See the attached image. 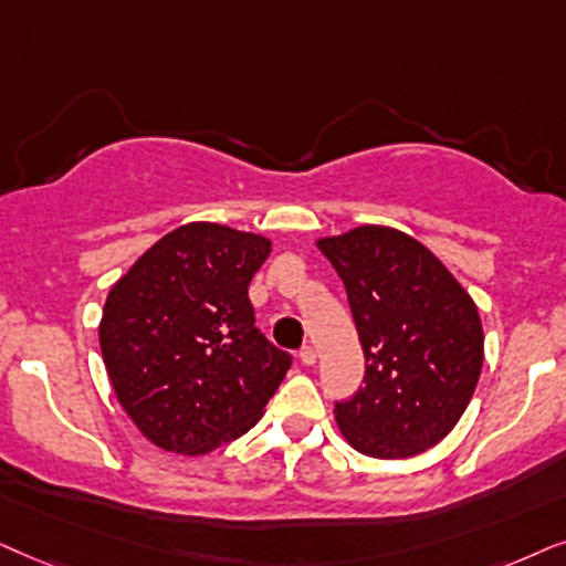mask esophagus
I'll use <instances>...</instances> for the list:
<instances>
[{"instance_id": "1", "label": "esophagus", "mask_w": 566, "mask_h": 566, "mask_svg": "<svg viewBox=\"0 0 566 566\" xmlns=\"http://www.w3.org/2000/svg\"><path fill=\"white\" fill-rule=\"evenodd\" d=\"M315 359H318V352H315L313 346H303V349H300V361H303L305 367H313Z\"/></svg>"}]
</instances>
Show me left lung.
<instances>
[{"mask_svg": "<svg viewBox=\"0 0 566 566\" xmlns=\"http://www.w3.org/2000/svg\"><path fill=\"white\" fill-rule=\"evenodd\" d=\"M315 245L342 276L365 352V386L334 409L338 432L382 461L434 448L463 417L484 365L476 303L396 228L359 224Z\"/></svg>", "mask_w": 566, "mask_h": 566, "instance_id": "8db88e82", "label": "left lung"}]
</instances>
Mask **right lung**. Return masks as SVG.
<instances>
[{
  "label": "right lung",
  "instance_id": "add662e5",
  "mask_svg": "<svg viewBox=\"0 0 566 566\" xmlns=\"http://www.w3.org/2000/svg\"><path fill=\"white\" fill-rule=\"evenodd\" d=\"M271 240L188 222L113 284L97 326L113 394L165 453L207 455L261 419L292 359L255 328L248 284Z\"/></svg>",
  "mask_w": 566,
  "mask_h": 566
}]
</instances>
